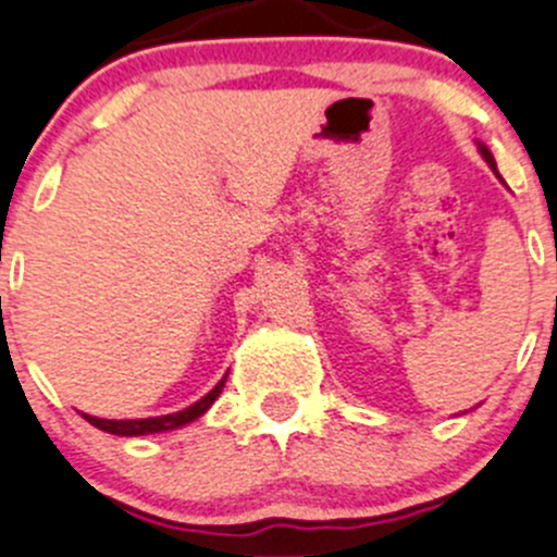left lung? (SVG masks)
<instances>
[{"mask_svg": "<svg viewBox=\"0 0 557 557\" xmlns=\"http://www.w3.org/2000/svg\"><path fill=\"white\" fill-rule=\"evenodd\" d=\"M479 152H481V156H484V161L486 163H490V169H492V172H495L497 174V177H500V172H497V163H495V158H492V152L490 150H486V147L484 145H479ZM503 180V177H500Z\"/></svg>", "mask_w": 557, "mask_h": 557, "instance_id": "left-lung-1", "label": "left lung"}]
</instances>
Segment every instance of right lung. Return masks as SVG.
Wrapping results in <instances>:
<instances>
[{
    "instance_id": "right-lung-1",
    "label": "right lung",
    "mask_w": 557,
    "mask_h": 557,
    "mask_svg": "<svg viewBox=\"0 0 557 557\" xmlns=\"http://www.w3.org/2000/svg\"><path fill=\"white\" fill-rule=\"evenodd\" d=\"M224 383L226 377L221 380L219 385H215L213 391H210L208 396H202V399L196 401V405L185 407V410L180 412H172V416H156V418H134V421H109V418H95V416H87L84 412V418H87L92 426L103 429V432L109 434H123V437H139V434H156V432H172V429L177 426H185V423L196 421V418L202 416V412L210 410V405H213L215 399H219V394L224 391Z\"/></svg>"
}]
</instances>
